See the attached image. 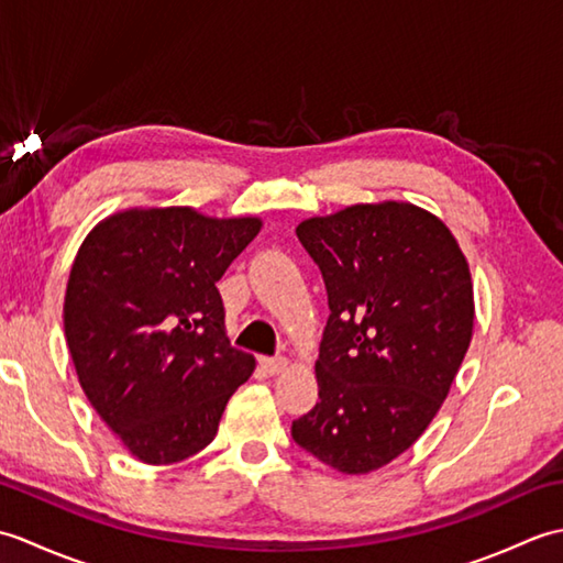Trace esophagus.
Returning a JSON list of instances; mask_svg holds the SVG:
<instances>
[{"label": "esophagus", "instance_id": "esophagus-1", "mask_svg": "<svg viewBox=\"0 0 563 563\" xmlns=\"http://www.w3.org/2000/svg\"><path fill=\"white\" fill-rule=\"evenodd\" d=\"M288 365H290L288 357H261V367L266 369L268 375H280L288 369Z\"/></svg>", "mask_w": 563, "mask_h": 563}]
</instances>
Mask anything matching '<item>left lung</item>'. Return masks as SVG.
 <instances>
[{"instance_id":"1","label":"left lung","mask_w":563,"mask_h":563,"mask_svg":"<svg viewBox=\"0 0 563 563\" xmlns=\"http://www.w3.org/2000/svg\"><path fill=\"white\" fill-rule=\"evenodd\" d=\"M297 236L324 275L331 314L319 401L292 438L341 474L377 472L426 433L470 351V263L445 222L404 200L302 220Z\"/></svg>"}]
</instances>
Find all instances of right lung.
Wrapping results in <instances>:
<instances>
[{
    "label": "right lung",
    "mask_w": 563,
    "mask_h": 563,
    "mask_svg": "<svg viewBox=\"0 0 563 563\" xmlns=\"http://www.w3.org/2000/svg\"><path fill=\"white\" fill-rule=\"evenodd\" d=\"M261 218L128 208L84 239L65 292L79 385L133 457L174 464L210 445L256 367L232 349L214 288Z\"/></svg>",
    "instance_id": "add662e5"
}]
</instances>
